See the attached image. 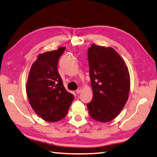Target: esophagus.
I'll use <instances>...</instances> for the list:
<instances>
[{"mask_svg": "<svg viewBox=\"0 0 157 157\" xmlns=\"http://www.w3.org/2000/svg\"><path fill=\"white\" fill-rule=\"evenodd\" d=\"M81 91H82V89H81V87H79V88L77 89V90L76 91V94H79L81 92Z\"/></svg>", "mask_w": 157, "mask_h": 157, "instance_id": "esophagus-1", "label": "esophagus"}]
</instances>
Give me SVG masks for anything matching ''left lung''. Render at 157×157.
I'll return each mask as SVG.
<instances>
[{
	"label": "left lung",
	"mask_w": 157,
	"mask_h": 157,
	"mask_svg": "<svg viewBox=\"0 0 157 157\" xmlns=\"http://www.w3.org/2000/svg\"><path fill=\"white\" fill-rule=\"evenodd\" d=\"M88 61L94 95L87 104L89 114L99 122H110L121 113L129 98V70L119 54L110 47L92 44Z\"/></svg>",
	"instance_id": "8db88e82"
}]
</instances>
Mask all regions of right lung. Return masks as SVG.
Masks as SVG:
<instances>
[{
    "instance_id": "1",
    "label": "right lung",
    "mask_w": 157,
    "mask_h": 157,
    "mask_svg": "<svg viewBox=\"0 0 157 157\" xmlns=\"http://www.w3.org/2000/svg\"><path fill=\"white\" fill-rule=\"evenodd\" d=\"M66 47L39 54L32 65L25 85L34 111L48 122L62 120L68 113L74 95L68 92L57 71L59 58Z\"/></svg>"
}]
</instances>
